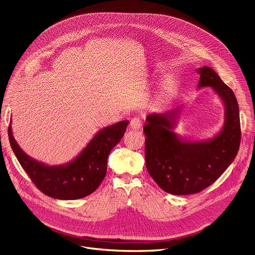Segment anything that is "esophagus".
Wrapping results in <instances>:
<instances>
[{"instance_id":"obj_1","label":"esophagus","mask_w":255,"mask_h":255,"mask_svg":"<svg viewBox=\"0 0 255 255\" xmlns=\"http://www.w3.org/2000/svg\"><path fill=\"white\" fill-rule=\"evenodd\" d=\"M129 127L133 130H138L141 128V122L140 120L138 118H133L131 119L130 121V124H129Z\"/></svg>"}]
</instances>
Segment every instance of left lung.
<instances>
[{
  "label": "left lung",
  "instance_id": "obj_1",
  "mask_svg": "<svg viewBox=\"0 0 255 255\" xmlns=\"http://www.w3.org/2000/svg\"><path fill=\"white\" fill-rule=\"evenodd\" d=\"M197 88L210 87L224 104V123L212 138L190 140L175 132L179 107L146 116L144 157L150 176L170 194L187 195L215 182L236 158L241 141L239 105L234 92L208 66L198 68Z\"/></svg>",
  "mask_w": 255,
  "mask_h": 255
}]
</instances>
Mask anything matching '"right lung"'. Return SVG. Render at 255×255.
<instances>
[{"label":"right lung","instance_id":"1","mask_svg":"<svg viewBox=\"0 0 255 255\" xmlns=\"http://www.w3.org/2000/svg\"><path fill=\"white\" fill-rule=\"evenodd\" d=\"M128 120L99 130L73 160L60 165H46L26 155L13 137L11 122L8 136L12 151L32 182L42 193L52 198L72 200L95 191L103 181L107 157L123 137Z\"/></svg>","mask_w":255,"mask_h":255}]
</instances>
